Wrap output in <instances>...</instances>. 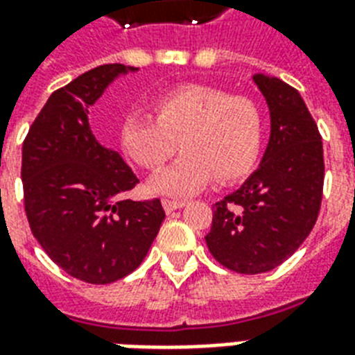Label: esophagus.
I'll return each instance as SVG.
<instances>
[{
  "instance_id": "34e87169",
  "label": "esophagus",
  "mask_w": 355,
  "mask_h": 355,
  "mask_svg": "<svg viewBox=\"0 0 355 355\" xmlns=\"http://www.w3.org/2000/svg\"><path fill=\"white\" fill-rule=\"evenodd\" d=\"M184 205H186L184 200H171V199L162 200V206H164L166 214H171V211H175V210H180Z\"/></svg>"
}]
</instances>
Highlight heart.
I'll return each mask as SVG.
<instances>
[{
  "instance_id": "b5f03b06",
  "label": "heart",
  "mask_w": 355,
  "mask_h": 355,
  "mask_svg": "<svg viewBox=\"0 0 355 355\" xmlns=\"http://www.w3.org/2000/svg\"><path fill=\"white\" fill-rule=\"evenodd\" d=\"M155 116L128 112L119 144L136 164L156 169L178 147L182 155L149 178L150 193L189 197L216 180L232 182L252 171L263 144L256 103L202 85H184L156 97Z\"/></svg>"
}]
</instances>
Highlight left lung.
Instances as JSON below:
<instances>
[{
	"mask_svg": "<svg viewBox=\"0 0 355 355\" xmlns=\"http://www.w3.org/2000/svg\"><path fill=\"white\" fill-rule=\"evenodd\" d=\"M269 107L270 136L258 169L217 202L206 245L227 269L259 275L304 243L320 210L324 158L319 128L295 88L252 75Z\"/></svg>",
	"mask_w": 355,
	"mask_h": 355,
	"instance_id": "left-lung-1",
	"label": "left lung"
}]
</instances>
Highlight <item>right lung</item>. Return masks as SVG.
I'll list each match as a JSON object with an SVG mask.
<instances>
[{
  "instance_id": "obj_1",
  "label": "right lung",
  "mask_w": 355,
  "mask_h": 355,
  "mask_svg": "<svg viewBox=\"0 0 355 355\" xmlns=\"http://www.w3.org/2000/svg\"><path fill=\"white\" fill-rule=\"evenodd\" d=\"M136 71L105 64L53 92L21 150L31 232L60 269L88 284H110L130 275L166 217L158 199H123L138 178L90 127L97 99L114 80Z\"/></svg>"
}]
</instances>
